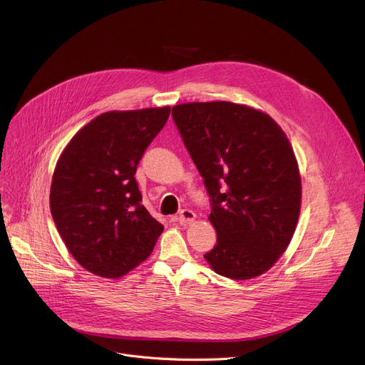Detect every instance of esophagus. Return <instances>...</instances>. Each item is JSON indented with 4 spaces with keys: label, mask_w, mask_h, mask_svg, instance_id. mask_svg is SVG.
I'll list each match as a JSON object with an SVG mask.
<instances>
[{
    "label": "esophagus",
    "mask_w": 365,
    "mask_h": 365,
    "mask_svg": "<svg viewBox=\"0 0 365 365\" xmlns=\"http://www.w3.org/2000/svg\"><path fill=\"white\" fill-rule=\"evenodd\" d=\"M194 219H195V213L192 212V210H189V208L180 210L179 217H178V220H179L180 225H186V223H189V222H192Z\"/></svg>",
    "instance_id": "34e87169"
}]
</instances>
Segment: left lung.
<instances>
[{"label":"left lung","instance_id":"obj_1","mask_svg":"<svg viewBox=\"0 0 365 365\" xmlns=\"http://www.w3.org/2000/svg\"><path fill=\"white\" fill-rule=\"evenodd\" d=\"M171 117L212 205L217 242L205 260L231 279L262 275L289 247L300 213L289 139L269 115L231 102L183 103Z\"/></svg>","mask_w":365,"mask_h":365}]
</instances>
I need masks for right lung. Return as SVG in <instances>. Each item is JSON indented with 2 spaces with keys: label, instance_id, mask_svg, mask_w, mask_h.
Returning <instances> with one entry per match:
<instances>
[{
  "label": "right lung",
  "instance_id": "obj_1",
  "mask_svg": "<svg viewBox=\"0 0 365 365\" xmlns=\"http://www.w3.org/2000/svg\"><path fill=\"white\" fill-rule=\"evenodd\" d=\"M168 115V106L105 112L75 134L56 164L54 225L73 259L94 275H125L163 232L142 205L134 175Z\"/></svg>",
  "mask_w": 365,
  "mask_h": 365
}]
</instances>
